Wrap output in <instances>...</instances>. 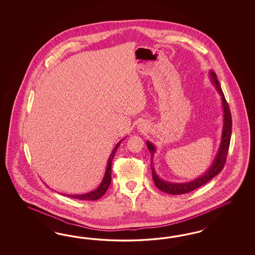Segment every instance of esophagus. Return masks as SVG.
Returning a JSON list of instances; mask_svg holds the SVG:
<instances>
[{
	"label": "esophagus",
	"instance_id": "esophagus-1",
	"mask_svg": "<svg viewBox=\"0 0 255 255\" xmlns=\"http://www.w3.org/2000/svg\"><path fill=\"white\" fill-rule=\"evenodd\" d=\"M141 127H142V128H140V129H145V127H144V126H141Z\"/></svg>",
	"mask_w": 255,
	"mask_h": 255
}]
</instances>
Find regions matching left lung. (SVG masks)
I'll use <instances>...</instances> for the list:
<instances>
[{"label":"left lung","instance_id":"left-lung-1","mask_svg":"<svg viewBox=\"0 0 255 255\" xmlns=\"http://www.w3.org/2000/svg\"><path fill=\"white\" fill-rule=\"evenodd\" d=\"M209 76L210 79L212 81V83L216 87L218 93L221 94L222 96V102H223V108H224V127H223V134H222V141H221V145L219 147L218 153L216 157L214 159V161L212 162L211 166L209 167V170L202 175L199 178H195L190 182H185V183H173V182H167L164 181L158 177L157 173L155 172L154 167L152 165V158L154 154L156 147L154 145H152L149 141H147V147L148 150L150 151L151 154V172H152V178L154 181L156 187L161 190L164 193H169V194H183V193H190L193 190L199 188L202 185L206 184L207 182H209L210 179L214 178L217 176L223 168H224V164L226 162V157L228 154V149L230 146V140H231L232 133V116L231 112H230V108L228 106V103L225 100L224 93L222 91L221 85L217 79L216 74L215 72H213L212 70H210L209 72Z\"/></svg>","mask_w":255,"mask_h":255}]
</instances>
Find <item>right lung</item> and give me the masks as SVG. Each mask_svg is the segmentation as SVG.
<instances>
[{
    "mask_svg": "<svg viewBox=\"0 0 255 255\" xmlns=\"http://www.w3.org/2000/svg\"><path fill=\"white\" fill-rule=\"evenodd\" d=\"M124 140V139H123ZM121 140L118 144H117L115 147L113 148L111 154L109 156V159H108V166H107V170H106V173H105V176L104 178L101 182L99 187L94 190L93 192H90V193H84V194H63L65 196H68V197H72V198H76V199H79V200H90L94 201L98 200L99 198H101L106 192L108 191V187L110 185V182H111V164H112V160L114 158V155L116 153L117 149L119 146L121 145L122 141Z\"/></svg>",
    "mask_w": 255,
    "mask_h": 255,
    "instance_id": "1",
    "label": "right lung"
}]
</instances>
